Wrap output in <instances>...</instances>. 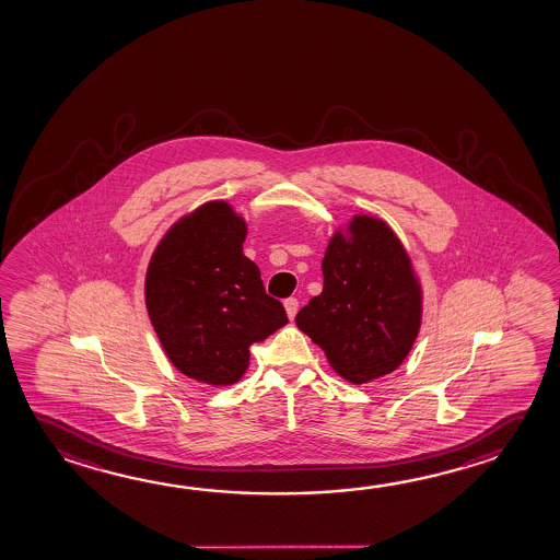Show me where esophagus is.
<instances>
[{
    "instance_id": "34e87169",
    "label": "esophagus",
    "mask_w": 560,
    "mask_h": 560,
    "mask_svg": "<svg viewBox=\"0 0 560 560\" xmlns=\"http://www.w3.org/2000/svg\"><path fill=\"white\" fill-rule=\"evenodd\" d=\"M285 313H288V317L293 319L295 317V313L300 310V302L295 300V298H288L284 302Z\"/></svg>"
}]
</instances>
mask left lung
<instances>
[{
  "mask_svg": "<svg viewBox=\"0 0 560 560\" xmlns=\"http://www.w3.org/2000/svg\"><path fill=\"white\" fill-rule=\"evenodd\" d=\"M323 292L295 325L325 350L335 372L368 383L399 368L415 345L422 293L410 258L387 223L355 215L323 258Z\"/></svg>",
  "mask_w": 560,
  "mask_h": 560,
  "instance_id": "1",
  "label": "left lung"
}]
</instances>
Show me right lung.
<instances>
[{
  "label": "right lung",
  "instance_id": "1",
  "mask_svg": "<svg viewBox=\"0 0 560 560\" xmlns=\"http://www.w3.org/2000/svg\"><path fill=\"white\" fill-rule=\"evenodd\" d=\"M247 225L225 202H208L161 240L145 276V305L161 347L196 382L231 385L249 347L288 323L260 270L243 255Z\"/></svg>",
  "mask_w": 560,
  "mask_h": 560
}]
</instances>
